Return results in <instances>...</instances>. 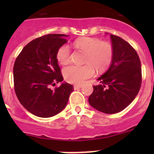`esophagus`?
Instances as JSON below:
<instances>
[{
  "instance_id": "esophagus-1",
  "label": "esophagus",
  "mask_w": 154,
  "mask_h": 154,
  "mask_svg": "<svg viewBox=\"0 0 154 154\" xmlns=\"http://www.w3.org/2000/svg\"><path fill=\"white\" fill-rule=\"evenodd\" d=\"M81 87H82L81 85H74V89H75V90H76V89H80Z\"/></svg>"
}]
</instances>
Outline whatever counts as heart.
<instances>
[{"instance_id": "obj_1", "label": "heart", "mask_w": 154, "mask_h": 154, "mask_svg": "<svg viewBox=\"0 0 154 154\" xmlns=\"http://www.w3.org/2000/svg\"><path fill=\"white\" fill-rule=\"evenodd\" d=\"M74 46L86 51L84 65H72L63 69L65 79L69 83H83L95 75L96 68L99 72L106 70L112 64L114 57L112 45L97 38L85 37L74 42ZM56 58L62 65H66L71 60V49L68 45H63L56 52Z\"/></svg>"}]
</instances>
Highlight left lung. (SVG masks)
I'll use <instances>...</instances> for the list:
<instances>
[{"mask_svg": "<svg viewBox=\"0 0 154 154\" xmlns=\"http://www.w3.org/2000/svg\"><path fill=\"white\" fill-rule=\"evenodd\" d=\"M114 49L112 64L93 85L89 103L107 114L123 111L137 96L142 83L141 62L136 50L120 37L110 35Z\"/></svg>", "mask_w": 154, "mask_h": 154, "instance_id": "8db88e82", "label": "left lung"}]
</instances>
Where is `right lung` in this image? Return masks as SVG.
<instances>
[{
	"mask_svg": "<svg viewBox=\"0 0 154 154\" xmlns=\"http://www.w3.org/2000/svg\"><path fill=\"white\" fill-rule=\"evenodd\" d=\"M67 35L50 34L34 39L24 46L14 65V87L24 108L38 117L48 118L64 109L73 85L62 83L56 58L58 49L68 42Z\"/></svg>",
	"mask_w": 154,
	"mask_h": 154,
	"instance_id": "right-lung-1",
	"label": "right lung"
}]
</instances>
